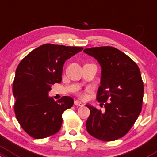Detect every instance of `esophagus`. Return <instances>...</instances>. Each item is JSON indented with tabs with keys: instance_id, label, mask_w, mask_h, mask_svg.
<instances>
[{
	"instance_id": "obj_1",
	"label": "esophagus",
	"mask_w": 157,
	"mask_h": 157,
	"mask_svg": "<svg viewBox=\"0 0 157 157\" xmlns=\"http://www.w3.org/2000/svg\"><path fill=\"white\" fill-rule=\"evenodd\" d=\"M75 104L77 105V106H83V104H82L80 101H78V100H76V101H75Z\"/></svg>"
}]
</instances>
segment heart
I'll use <instances>...</instances> for the list:
<instances>
[{"mask_svg": "<svg viewBox=\"0 0 157 157\" xmlns=\"http://www.w3.org/2000/svg\"><path fill=\"white\" fill-rule=\"evenodd\" d=\"M79 96H80V98H84V97H85V94H84V93H82V92H80V93H79Z\"/></svg>", "mask_w": 157, "mask_h": 157, "instance_id": "1", "label": "heart"}]
</instances>
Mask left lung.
Returning a JSON list of instances; mask_svg holds the SVG:
<instances>
[{
	"mask_svg": "<svg viewBox=\"0 0 157 157\" xmlns=\"http://www.w3.org/2000/svg\"><path fill=\"white\" fill-rule=\"evenodd\" d=\"M83 52L101 66L97 100L104 103L105 107L101 112L86 105L90 109L87 132L101 141L116 140L128 132L142 111L144 86L140 70L133 60L115 48H86Z\"/></svg>",
	"mask_w": 157,
	"mask_h": 157,
	"instance_id": "8db88e82",
	"label": "left lung"
}]
</instances>
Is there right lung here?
Here are the masks:
<instances>
[{"label":"right lung","mask_w":157,"mask_h":157,"mask_svg":"<svg viewBox=\"0 0 157 157\" xmlns=\"http://www.w3.org/2000/svg\"><path fill=\"white\" fill-rule=\"evenodd\" d=\"M82 48L44 44L27 55L15 71L13 85L15 116L31 137L43 139L61 128L63 113L74 104L73 98L63 96L54 101L48 95L51 86L62 81L65 62Z\"/></svg>","instance_id":"obj_1"}]
</instances>
